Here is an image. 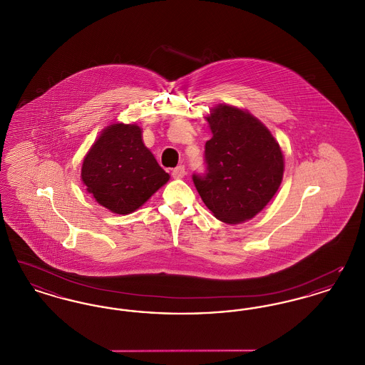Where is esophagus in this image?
<instances>
[{"label":"esophagus","mask_w":365,"mask_h":365,"mask_svg":"<svg viewBox=\"0 0 365 365\" xmlns=\"http://www.w3.org/2000/svg\"><path fill=\"white\" fill-rule=\"evenodd\" d=\"M185 175H186L185 165H178L176 168L173 170V176H174L175 179H180V178H183Z\"/></svg>","instance_id":"esophagus-1"}]
</instances>
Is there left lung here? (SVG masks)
Returning a JSON list of instances; mask_svg holds the SVG:
<instances>
[{"label":"left lung","instance_id":"left-lung-1","mask_svg":"<svg viewBox=\"0 0 365 365\" xmlns=\"http://www.w3.org/2000/svg\"><path fill=\"white\" fill-rule=\"evenodd\" d=\"M205 171L192 182L202 201L225 223L252 219L278 191L283 155L268 128L250 113L219 105L207 119Z\"/></svg>","mask_w":365,"mask_h":365}]
</instances>
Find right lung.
Masks as SVG:
<instances>
[{
    "instance_id": "right-lung-1",
    "label": "right lung",
    "mask_w": 365,
    "mask_h": 365,
    "mask_svg": "<svg viewBox=\"0 0 365 365\" xmlns=\"http://www.w3.org/2000/svg\"><path fill=\"white\" fill-rule=\"evenodd\" d=\"M170 179L142 142L135 124H112L82 165L87 191L105 208L127 215L142 207Z\"/></svg>"
}]
</instances>
